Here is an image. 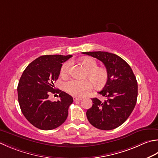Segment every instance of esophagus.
<instances>
[{"mask_svg":"<svg viewBox=\"0 0 158 158\" xmlns=\"http://www.w3.org/2000/svg\"><path fill=\"white\" fill-rule=\"evenodd\" d=\"M74 99V101H79L81 100V98H77V97H75L73 98Z\"/></svg>","mask_w":158,"mask_h":158,"instance_id":"1","label":"esophagus"}]
</instances>
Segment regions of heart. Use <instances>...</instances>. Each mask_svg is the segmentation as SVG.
<instances>
[{"mask_svg": "<svg viewBox=\"0 0 158 158\" xmlns=\"http://www.w3.org/2000/svg\"><path fill=\"white\" fill-rule=\"evenodd\" d=\"M80 63L86 69L82 80L71 79L64 84V89L73 97H83L92 89V83L97 88H101L106 84L108 80V72L103 67L97 66L98 63L92 57H83L79 60ZM70 62H65L61 67L60 74L66 77L69 73Z\"/></svg>", "mask_w": 158, "mask_h": 158, "instance_id": "heart-1", "label": "heart"}]
</instances>
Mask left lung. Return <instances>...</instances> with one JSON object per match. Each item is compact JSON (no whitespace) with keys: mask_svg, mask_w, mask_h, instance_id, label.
I'll list each match as a JSON object with an SVG mask.
<instances>
[{"mask_svg":"<svg viewBox=\"0 0 158 158\" xmlns=\"http://www.w3.org/2000/svg\"><path fill=\"white\" fill-rule=\"evenodd\" d=\"M82 53L102 61L108 72L107 82L103 90L98 92L106 100L92 98V106L86 112L88 121L101 130L116 129L125 122L134 109L138 97L136 78L129 65L116 54L104 51Z\"/></svg>","mask_w":158,"mask_h":158,"instance_id":"obj_1","label":"left lung"}]
</instances>
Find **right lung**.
Segmentation results:
<instances>
[{
  "label": "right lung",
  "mask_w": 158,
  "mask_h": 158,
  "mask_svg": "<svg viewBox=\"0 0 158 158\" xmlns=\"http://www.w3.org/2000/svg\"><path fill=\"white\" fill-rule=\"evenodd\" d=\"M72 55H42L30 63L18 85V98L22 112L31 124L42 130H51L62 125L69 114L73 98L54 89L62 64ZM51 93H58L60 99L52 102Z\"/></svg>",
  "instance_id": "add662e5"
}]
</instances>
